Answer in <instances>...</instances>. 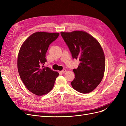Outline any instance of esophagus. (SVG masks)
<instances>
[{
  "label": "esophagus",
  "instance_id": "1",
  "mask_svg": "<svg viewBox=\"0 0 126 126\" xmlns=\"http://www.w3.org/2000/svg\"><path fill=\"white\" fill-rule=\"evenodd\" d=\"M66 70L65 69H64L62 71H61V72H62V73H64L66 72Z\"/></svg>",
  "mask_w": 126,
  "mask_h": 126
}]
</instances>
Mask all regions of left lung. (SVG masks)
<instances>
[{
	"label": "left lung",
	"mask_w": 126,
	"mask_h": 126,
	"mask_svg": "<svg viewBox=\"0 0 126 126\" xmlns=\"http://www.w3.org/2000/svg\"><path fill=\"white\" fill-rule=\"evenodd\" d=\"M73 59L80 63L73 69L75 78L71 82L75 90L87 93L94 90L102 81L105 70V57L98 41L83 31L61 32Z\"/></svg>",
	"instance_id": "obj_1"
}]
</instances>
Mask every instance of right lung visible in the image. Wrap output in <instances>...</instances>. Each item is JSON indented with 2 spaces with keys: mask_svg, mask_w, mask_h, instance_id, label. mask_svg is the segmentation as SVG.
I'll list each match as a JSON object with an SVG mask.
<instances>
[{
  "mask_svg": "<svg viewBox=\"0 0 126 126\" xmlns=\"http://www.w3.org/2000/svg\"><path fill=\"white\" fill-rule=\"evenodd\" d=\"M59 33L36 32L21 45L17 59V68L21 80L28 90L37 95L48 93L53 89L59 73L44 67L49 45Z\"/></svg>",
  "mask_w": 126,
  "mask_h": 126,
  "instance_id": "1",
  "label": "right lung"
}]
</instances>
